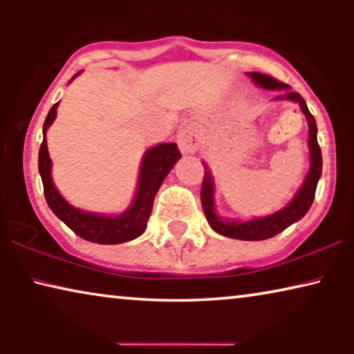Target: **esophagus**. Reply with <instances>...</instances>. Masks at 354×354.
<instances>
[{"label":"esophagus","mask_w":354,"mask_h":354,"mask_svg":"<svg viewBox=\"0 0 354 354\" xmlns=\"http://www.w3.org/2000/svg\"><path fill=\"white\" fill-rule=\"evenodd\" d=\"M177 143L182 153H195L198 149V135L193 129H183L177 135Z\"/></svg>","instance_id":"esophagus-1"}]
</instances>
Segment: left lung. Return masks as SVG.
Listing matches in <instances>:
<instances>
[{
    "mask_svg": "<svg viewBox=\"0 0 354 354\" xmlns=\"http://www.w3.org/2000/svg\"><path fill=\"white\" fill-rule=\"evenodd\" d=\"M250 77L256 84L263 86L266 90H285L283 98L295 101L301 106V111L306 115L308 124H309V154H311V169H309L306 180H304L303 187L299 188L297 196L293 198L292 203L288 206H285L283 209L275 212V214L259 217V219H253L248 222H230V221H222L216 216L214 212V183H212L211 174L205 171V178L201 183V205L203 211L209 225L214 229L217 234L230 236V239H239V240H248V241H258L266 240L270 236L280 234V232L287 229L288 225H292L293 222L301 219L311 207L314 201V195H316V187L322 172V154L321 147L317 143V125L314 120V115L309 113L306 101L295 91H290V85L283 84L274 77L268 74H261V72H250ZM282 98V96H277Z\"/></svg>",
    "mask_w": 354,
    "mask_h": 354,
    "instance_id": "8db88e82",
    "label": "left lung"
}]
</instances>
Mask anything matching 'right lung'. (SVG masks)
I'll return each instance as SVG.
<instances>
[{"label":"right lung","instance_id":"right-lung-1","mask_svg":"<svg viewBox=\"0 0 354 354\" xmlns=\"http://www.w3.org/2000/svg\"><path fill=\"white\" fill-rule=\"evenodd\" d=\"M57 104L48 113L43 124V142L38 153V171H40L43 192L50 209L69 227V229L88 240L91 243L100 245H118L124 241L137 239L147 230V222L153 209L154 196L164 182V178L171 171L174 164L182 156L176 143H161L158 147L148 149L143 156L142 171H140L137 196L130 206V209L120 216H100L93 212H85L72 207L64 198L59 195L51 180V159L46 147V130L56 119Z\"/></svg>","mask_w":354,"mask_h":354}]
</instances>
